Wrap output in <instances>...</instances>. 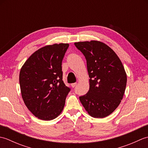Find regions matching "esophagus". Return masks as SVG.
<instances>
[{"label":"esophagus","mask_w":148,"mask_h":148,"mask_svg":"<svg viewBox=\"0 0 148 148\" xmlns=\"http://www.w3.org/2000/svg\"><path fill=\"white\" fill-rule=\"evenodd\" d=\"M77 85V83H72V84H71V86L72 87V88H74V87H75Z\"/></svg>","instance_id":"1"}]
</instances>
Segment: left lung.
I'll list each match as a JSON object with an SVG mask.
<instances>
[{
  "label": "left lung",
  "instance_id": "1",
  "mask_svg": "<svg viewBox=\"0 0 148 148\" xmlns=\"http://www.w3.org/2000/svg\"><path fill=\"white\" fill-rule=\"evenodd\" d=\"M86 60L90 90L79 100L92 117L103 118L118 108L127 85V74L118 55L98 40L75 42Z\"/></svg>",
  "mask_w": 148,
  "mask_h": 148
}]
</instances>
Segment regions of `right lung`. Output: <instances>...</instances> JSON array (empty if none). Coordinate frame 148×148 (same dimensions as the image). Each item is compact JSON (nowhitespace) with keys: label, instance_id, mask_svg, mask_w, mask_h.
I'll return each mask as SVG.
<instances>
[{"label":"right lung","instance_id":"add662e5","mask_svg":"<svg viewBox=\"0 0 148 148\" xmlns=\"http://www.w3.org/2000/svg\"><path fill=\"white\" fill-rule=\"evenodd\" d=\"M69 44L47 45L28 58L20 72L25 104L40 119L49 121L60 114L70 88L62 80V62Z\"/></svg>","mask_w":148,"mask_h":148}]
</instances>
